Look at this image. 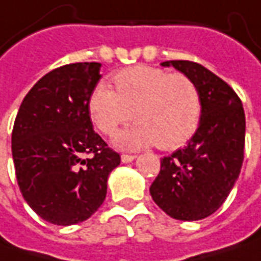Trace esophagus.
<instances>
[{
  "label": "esophagus",
  "instance_id": "esophagus-1",
  "mask_svg": "<svg viewBox=\"0 0 261 261\" xmlns=\"http://www.w3.org/2000/svg\"><path fill=\"white\" fill-rule=\"evenodd\" d=\"M136 156L132 155V154H122V161L123 163H130V161H134Z\"/></svg>",
  "mask_w": 261,
  "mask_h": 261
}]
</instances>
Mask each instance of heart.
I'll return each mask as SVG.
<instances>
[{
	"mask_svg": "<svg viewBox=\"0 0 261 261\" xmlns=\"http://www.w3.org/2000/svg\"><path fill=\"white\" fill-rule=\"evenodd\" d=\"M115 90L107 83L94 87L88 113L95 127L113 136L120 126L138 120L117 136L126 149L155 145L174 149L186 144L199 127L202 97L190 76L149 65L123 68L113 74Z\"/></svg>",
	"mask_w": 261,
	"mask_h": 261,
	"instance_id": "b5f03b06",
	"label": "heart"
}]
</instances>
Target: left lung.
Here are the masks:
<instances>
[{"mask_svg": "<svg viewBox=\"0 0 261 261\" xmlns=\"http://www.w3.org/2000/svg\"><path fill=\"white\" fill-rule=\"evenodd\" d=\"M196 83L202 97L199 127L189 144L161 160L149 187L154 202L180 221H199L216 212L241 171L246 116L237 93L224 80L192 61H167Z\"/></svg>", "mask_w": 261, "mask_h": 261, "instance_id": "left-lung-1", "label": "left lung"}]
</instances>
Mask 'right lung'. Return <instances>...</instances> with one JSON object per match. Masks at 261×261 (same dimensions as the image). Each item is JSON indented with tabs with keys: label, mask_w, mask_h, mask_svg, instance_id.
Wrapping results in <instances>:
<instances>
[{
	"label": "right lung",
	"mask_w": 261,
	"mask_h": 261,
	"mask_svg": "<svg viewBox=\"0 0 261 261\" xmlns=\"http://www.w3.org/2000/svg\"><path fill=\"white\" fill-rule=\"evenodd\" d=\"M98 62H76L42 76L15 116L11 149L15 177L29 206L55 225H74L105 202L107 177L120 155L95 134L88 98Z\"/></svg>",
	"instance_id": "right-lung-1"
}]
</instances>
